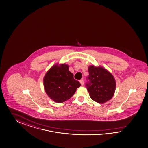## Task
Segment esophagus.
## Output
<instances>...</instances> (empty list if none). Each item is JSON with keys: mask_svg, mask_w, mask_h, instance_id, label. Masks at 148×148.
<instances>
[{"mask_svg": "<svg viewBox=\"0 0 148 148\" xmlns=\"http://www.w3.org/2000/svg\"><path fill=\"white\" fill-rule=\"evenodd\" d=\"M80 82L81 85V86L84 85V80H81L80 81Z\"/></svg>", "mask_w": 148, "mask_h": 148, "instance_id": "esophagus-1", "label": "esophagus"}]
</instances>
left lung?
Masks as SVG:
<instances>
[{
	"label": "left lung",
	"instance_id": "left-lung-1",
	"mask_svg": "<svg viewBox=\"0 0 148 148\" xmlns=\"http://www.w3.org/2000/svg\"><path fill=\"white\" fill-rule=\"evenodd\" d=\"M86 87L90 98L98 103H103L112 98L116 90L114 77L103 67L91 66Z\"/></svg>",
	"mask_w": 148,
	"mask_h": 148
}]
</instances>
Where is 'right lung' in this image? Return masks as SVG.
Masks as SVG:
<instances>
[{"instance_id":"add662e5","label":"right lung","mask_w":148,"mask_h":148,"mask_svg":"<svg viewBox=\"0 0 148 148\" xmlns=\"http://www.w3.org/2000/svg\"><path fill=\"white\" fill-rule=\"evenodd\" d=\"M43 83L46 93L58 103L71 98L81 86L65 64H56L51 68L45 76Z\"/></svg>"}]
</instances>
